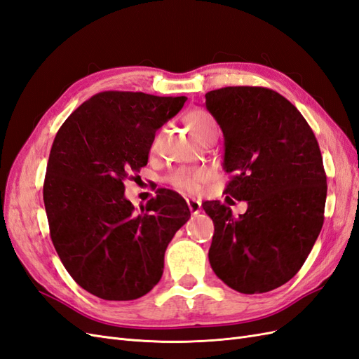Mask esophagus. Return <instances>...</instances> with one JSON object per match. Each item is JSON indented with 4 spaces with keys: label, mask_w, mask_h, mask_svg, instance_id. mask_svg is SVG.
Returning <instances> with one entry per match:
<instances>
[{
    "label": "esophagus",
    "mask_w": 359,
    "mask_h": 359,
    "mask_svg": "<svg viewBox=\"0 0 359 359\" xmlns=\"http://www.w3.org/2000/svg\"><path fill=\"white\" fill-rule=\"evenodd\" d=\"M187 203H189V208L191 211V214H199L201 210H202V203L198 201V199H187Z\"/></svg>",
    "instance_id": "34e87169"
}]
</instances>
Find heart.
<instances>
[{
  "label": "heart",
  "mask_w": 359,
  "mask_h": 359,
  "mask_svg": "<svg viewBox=\"0 0 359 359\" xmlns=\"http://www.w3.org/2000/svg\"><path fill=\"white\" fill-rule=\"evenodd\" d=\"M186 124L191 132V135L196 139H201L206 133L215 132L217 130L215 119L203 109H194L189 112L186 116ZM206 178H208V173H206V170L203 169L178 168L170 173L168 180L172 186L178 190L187 191V193H196L201 190L202 184L205 182Z\"/></svg>",
  "instance_id": "1"
}]
</instances>
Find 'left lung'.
Instances as JSON below:
<instances>
[{"label": "left lung", "instance_id": "obj_1", "mask_svg": "<svg viewBox=\"0 0 359 359\" xmlns=\"http://www.w3.org/2000/svg\"><path fill=\"white\" fill-rule=\"evenodd\" d=\"M205 99L224 136V193L248 203L238 217L220 201L202 205L214 223L211 268L238 292H269L298 273L320 233L319 144L297 107L269 88L226 86Z\"/></svg>", "mask_w": 359, "mask_h": 359}]
</instances>
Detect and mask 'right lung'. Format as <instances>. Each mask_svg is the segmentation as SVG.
<instances>
[{"mask_svg": "<svg viewBox=\"0 0 359 359\" xmlns=\"http://www.w3.org/2000/svg\"><path fill=\"white\" fill-rule=\"evenodd\" d=\"M186 100L103 91L53 139L43 184L50 240L76 283L102 299L130 301L153 289L168 244L190 219L172 190H160L140 212L124 196V181L147 165L156 132Z\"/></svg>", "mask_w": 359, "mask_h": 359, "instance_id": "obj_1", "label": "right lung"}]
</instances>
